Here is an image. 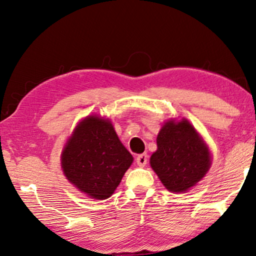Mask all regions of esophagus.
<instances>
[{
    "mask_svg": "<svg viewBox=\"0 0 256 256\" xmlns=\"http://www.w3.org/2000/svg\"><path fill=\"white\" fill-rule=\"evenodd\" d=\"M148 154L146 153H142V154H138L136 156V162L140 167H144L145 164H148Z\"/></svg>",
    "mask_w": 256,
    "mask_h": 256,
    "instance_id": "obj_1",
    "label": "esophagus"
}]
</instances>
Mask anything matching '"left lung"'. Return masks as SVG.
Returning <instances> with one entry per match:
<instances>
[{
    "instance_id": "left-lung-1",
    "label": "left lung",
    "mask_w": 256,
    "mask_h": 256,
    "mask_svg": "<svg viewBox=\"0 0 256 256\" xmlns=\"http://www.w3.org/2000/svg\"><path fill=\"white\" fill-rule=\"evenodd\" d=\"M156 146L150 164L172 192L188 191L210 168V148L186 119L166 121L156 137Z\"/></svg>"
}]
</instances>
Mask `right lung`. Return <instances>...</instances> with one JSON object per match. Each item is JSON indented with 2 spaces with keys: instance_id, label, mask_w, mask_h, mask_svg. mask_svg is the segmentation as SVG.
<instances>
[{
  "instance_id": "right-lung-1",
  "label": "right lung",
  "mask_w": 256,
  "mask_h": 256,
  "mask_svg": "<svg viewBox=\"0 0 256 256\" xmlns=\"http://www.w3.org/2000/svg\"><path fill=\"white\" fill-rule=\"evenodd\" d=\"M60 160L68 182L90 198L104 200L114 194L134 158L111 121L88 116L74 128Z\"/></svg>"
}]
</instances>
